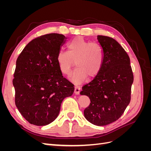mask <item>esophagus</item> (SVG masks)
<instances>
[{"label": "esophagus", "instance_id": "1", "mask_svg": "<svg viewBox=\"0 0 151 151\" xmlns=\"http://www.w3.org/2000/svg\"><path fill=\"white\" fill-rule=\"evenodd\" d=\"M80 91H81V88L78 86H76L74 87V93L76 95H78L80 93Z\"/></svg>", "mask_w": 151, "mask_h": 151}]
</instances>
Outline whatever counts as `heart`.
<instances>
[{"instance_id": "heart-1", "label": "heart", "mask_w": 151, "mask_h": 151, "mask_svg": "<svg viewBox=\"0 0 151 151\" xmlns=\"http://www.w3.org/2000/svg\"><path fill=\"white\" fill-rule=\"evenodd\" d=\"M68 52H59L57 61L60 70L64 75L70 74L75 65L77 67L70 76L76 83H81L88 77L96 76L101 70L103 59V50L98 43L85 40L81 36L73 39L67 45Z\"/></svg>"}]
</instances>
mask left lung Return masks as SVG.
I'll use <instances>...</instances> for the list:
<instances>
[{"instance_id":"obj_1","label":"left lung","mask_w":151,"mask_h":151,"mask_svg":"<svg viewBox=\"0 0 151 151\" xmlns=\"http://www.w3.org/2000/svg\"><path fill=\"white\" fill-rule=\"evenodd\" d=\"M97 38L104 53L102 68L80 94L91 101L84 111L86 119L104 126L116 121L129 104L134 75L130 58L121 45L108 36L98 35Z\"/></svg>"}]
</instances>
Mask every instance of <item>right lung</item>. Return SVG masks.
<instances>
[{
    "label": "right lung",
    "instance_id": "obj_1",
    "mask_svg": "<svg viewBox=\"0 0 151 151\" xmlns=\"http://www.w3.org/2000/svg\"><path fill=\"white\" fill-rule=\"evenodd\" d=\"M66 39L57 33L39 36L17 59L12 81L15 104L31 124L44 126L53 122L63 100L74 93V84L62 76L57 61Z\"/></svg>",
    "mask_w": 151,
    "mask_h": 151
}]
</instances>
